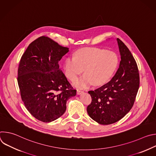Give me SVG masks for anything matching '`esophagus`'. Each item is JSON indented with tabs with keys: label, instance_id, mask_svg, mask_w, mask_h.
<instances>
[{
	"label": "esophagus",
	"instance_id": "1",
	"mask_svg": "<svg viewBox=\"0 0 156 156\" xmlns=\"http://www.w3.org/2000/svg\"><path fill=\"white\" fill-rule=\"evenodd\" d=\"M76 93H77V94H81V93H83V91H82V90H77V91H76Z\"/></svg>",
	"mask_w": 156,
	"mask_h": 156
}]
</instances>
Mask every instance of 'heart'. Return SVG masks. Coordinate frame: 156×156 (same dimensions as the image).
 I'll return each instance as SVG.
<instances>
[{
  "label": "heart",
  "instance_id": "b5f03b06",
  "mask_svg": "<svg viewBox=\"0 0 156 156\" xmlns=\"http://www.w3.org/2000/svg\"><path fill=\"white\" fill-rule=\"evenodd\" d=\"M119 59L113 51L96 48H85L78 50L74 57L66 58L63 69L66 77L73 81L83 71L85 73L73 81L78 87L85 88L94 83H106L115 73Z\"/></svg>",
  "mask_w": 156,
  "mask_h": 156
}]
</instances>
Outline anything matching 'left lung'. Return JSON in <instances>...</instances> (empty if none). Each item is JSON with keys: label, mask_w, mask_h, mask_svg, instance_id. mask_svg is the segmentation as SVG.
<instances>
[{"label": "left lung", "mask_w": 156, "mask_h": 156, "mask_svg": "<svg viewBox=\"0 0 156 156\" xmlns=\"http://www.w3.org/2000/svg\"><path fill=\"white\" fill-rule=\"evenodd\" d=\"M121 55L119 68L108 83L88 91L92 98L87 112L101 125H110L121 120L131 109L140 87L137 63L125 44L117 39Z\"/></svg>", "instance_id": "1"}]
</instances>
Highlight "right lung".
Returning a JSON list of instances; mask_svg holds the SVG:
<instances>
[{
	"mask_svg": "<svg viewBox=\"0 0 156 156\" xmlns=\"http://www.w3.org/2000/svg\"><path fill=\"white\" fill-rule=\"evenodd\" d=\"M69 51L42 36L33 41L21 57L17 76L21 98L39 121L59 118L65 112L66 101L76 95V90L59 68L58 62Z\"/></svg>",
	"mask_w": 156,
	"mask_h": 156,
	"instance_id": "add662e5",
	"label": "right lung"
}]
</instances>
